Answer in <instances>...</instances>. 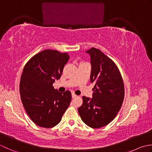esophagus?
Returning a JSON list of instances; mask_svg holds the SVG:
<instances>
[{
  "mask_svg": "<svg viewBox=\"0 0 152 152\" xmlns=\"http://www.w3.org/2000/svg\"><path fill=\"white\" fill-rule=\"evenodd\" d=\"M76 96H77V95L76 94H74V93H72V98H75V97H76Z\"/></svg>",
  "mask_w": 152,
  "mask_h": 152,
  "instance_id": "34e87169",
  "label": "esophagus"
}]
</instances>
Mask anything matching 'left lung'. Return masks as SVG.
<instances>
[{
  "instance_id": "8db88e82",
  "label": "left lung",
  "mask_w": 152,
  "mask_h": 152,
  "mask_svg": "<svg viewBox=\"0 0 152 152\" xmlns=\"http://www.w3.org/2000/svg\"><path fill=\"white\" fill-rule=\"evenodd\" d=\"M91 57L90 82L95 83L93 98L83 96L78 108L82 120L89 127H104L115 118L124 99L123 78L118 66L101 50L92 48L86 51Z\"/></svg>"
}]
</instances>
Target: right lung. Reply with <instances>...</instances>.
<instances>
[{
	"instance_id": "obj_1",
	"label": "right lung",
	"mask_w": 152,
	"mask_h": 152,
	"mask_svg": "<svg viewBox=\"0 0 152 152\" xmlns=\"http://www.w3.org/2000/svg\"><path fill=\"white\" fill-rule=\"evenodd\" d=\"M69 59L66 53L46 50L34 56L24 66L19 83L21 99L31 120L40 127L57 125L70 104L71 93H60L53 86Z\"/></svg>"
}]
</instances>
